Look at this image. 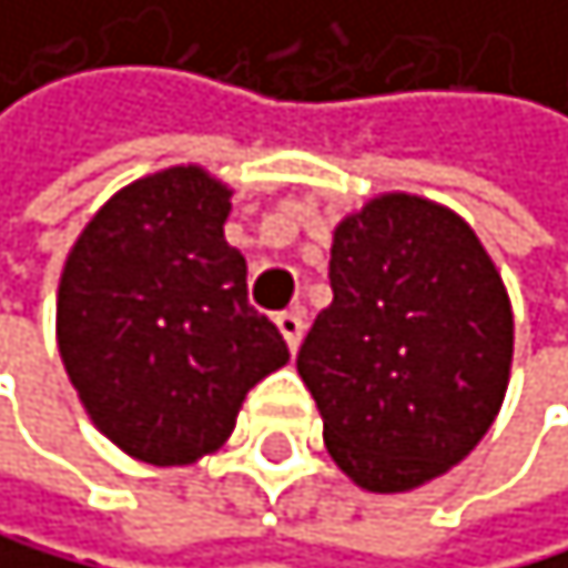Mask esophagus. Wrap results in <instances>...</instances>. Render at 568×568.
<instances>
[{"instance_id":"1","label":"esophagus","mask_w":568,"mask_h":568,"mask_svg":"<svg viewBox=\"0 0 568 568\" xmlns=\"http://www.w3.org/2000/svg\"><path fill=\"white\" fill-rule=\"evenodd\" d=\"M275 325L282 332V339H286L290 353H296L300 349V339H304V314H300V311H286V314L275 317Z\"/></svg>"}]
</instances>
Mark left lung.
Returning <instances> with one entry per match:
<instances>
[{
  "label": "left lung",
  "instance_id": "left-lung-1",
  "mask_svg": "<svg viewBox=\"0 0 568 568\" xmlns=\"http://www.w3.org/2000/svg\"><path fill=\"white\" fill-rule=\"evenodd\" d=\"M332 304L296 371L335 466L374 495L449 474L495 424L513 367V304L453 207L378 194L332 233Z\"/></svg>",
  "mask_w": 568,
  "mask_h": 568
}]
</instances>
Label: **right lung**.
Wrapping results in <instances>:
<instances>
[{
    "label": "right lung",
    "instance_id": "1",
    "mask_svg": "<svg viewBox=\"0 0 568 568\" xmlns=\"http://www.w3.org/2000/svg\"><path fill=\"white\" fill-rule=\"evenodd\" d=\"M233 190L204 165L126 183L80 229L59 275L55 343L91 424L151 466L219 453L261 378L290 361L246 304L225 243Z\"/></svg>",
    "mask_w": 568,
    "mask_h": 568
}]
</instances>
